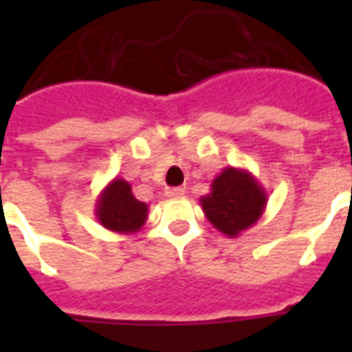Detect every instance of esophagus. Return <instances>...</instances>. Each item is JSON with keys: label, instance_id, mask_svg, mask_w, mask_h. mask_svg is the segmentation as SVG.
<instances>
[{"label": "esophagus", "instance_id": "esophagus-1", "mask_svg": "<svg viewBox=\"0 0 352 352\" xmlns=\"http://www.w3.org/2000/svg\"><path fill=\"white\" fill-rule=\"evenodd\" d=\"M184 190L182 188H166V197H182Z\"/></svg>", "mask_w": 352, "mask_h": 352}]
</instances>
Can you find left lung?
<instances>
[{
	"label": "left lung",
	"mask_w": 352,
	"mask_h": 352,
	"mask_svg": "<svg viewBox=\"0 0 352 352\" xmlns=\"http://www.w3.org/2000/svg\"><path fill=\"white\" fill-rule=\"evenodd\" d=\"M267 190L248 170L228 166L210 184V193L199 199L206 219L228 237H237L254 226L267 208Z\"/></svg>",
	"instance_id": "8db88e82"
}]
</instances>
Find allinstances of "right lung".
Here are the masks:
<instances>
[{
	"instance_id": "right-lung-1",
	"label": "right lung",
	"mask_w": 352,
	"mask_h": 352,
	"mask_svg": "<svg viewBox=\"0 0 352 352\" xmlns=\"http://www.w3.org/2000/svg\"><path fill=\"white\" fill-rule=\"evenodd\" d=\"M95 215L106 230L115 234L140 232L148 221V204L140 203L124 179H113L100 192L95 204Z\"/></svg>"
}]
</instances>
